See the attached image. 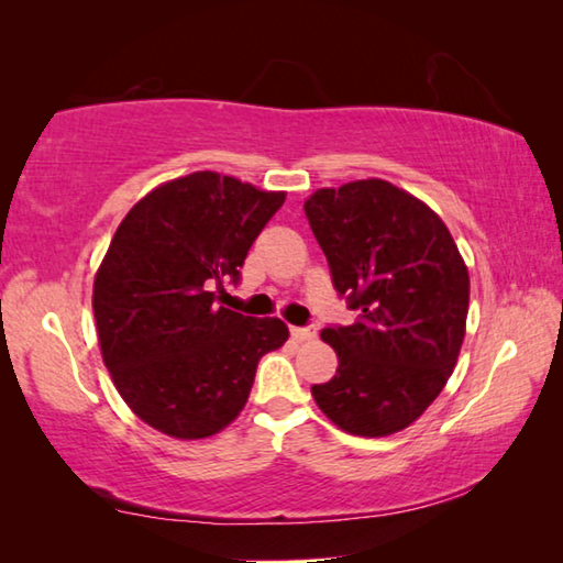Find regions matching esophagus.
<instances>
[{
	"instance_id": "34e87169",
	"label": "esophagus",
	"mask_w": 563,
	"mask_h": 563,
	"mask_svg": "<svg viewBox=\"0 0 563 563\" xmlns=\"http://www.w3.org/2000/svg\"><path fill=\"white\" fill-rule=\"evenodd\" d=\"M290 335L295 338V340H316V335H318V330L316 328H290Z\"/></svg>"
}]
</instances>
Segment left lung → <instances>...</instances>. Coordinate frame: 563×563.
Masks as SVG:
<instances>
[{
    "label": "left lung",
    "instance_id": "obj_1",
    "mask_svg": "<svg viewBox=\"0 0 563 563\" xmlns=\"http://www.w3.org/2000/svg\"><path fill=\"white\" fill-rule=\"evenodd\" d=\"M332 283L360 310L355 325L325 328L338 375L312 385L332 424L389 437L424 415L460 357L470 271L430 206L383 178L318 188L305 201Z\"/></svg>",
    "mask_w": 563,
    "mask_h": 563
}]
</instances>
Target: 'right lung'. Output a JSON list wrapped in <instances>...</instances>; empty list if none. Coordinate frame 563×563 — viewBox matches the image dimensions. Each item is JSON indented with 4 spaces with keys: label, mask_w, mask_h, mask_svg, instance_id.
Wrapping results in <instances>:
<instances>
[{
    "label": "right lung",
    "mask_w": 563,
    "mask_h": 563,
    "mask_svg": "<svg viewBox=\"0 0 563 563\" xmlns=\"http://www.w3.org/2000/svg\"><path fill=\"white\" fill-rule=\"evenodd\" d=\"M285 201L216 170L180 176L123 218L93 278L103 365L141 422L206 440L243 412L265 352L288 340L278 318L216 305Z\"/></svg>",
    "instance_id": "obj_1"
}]
</instances>
